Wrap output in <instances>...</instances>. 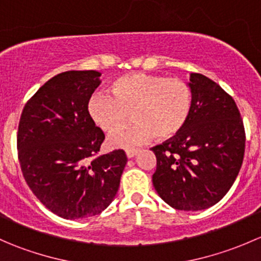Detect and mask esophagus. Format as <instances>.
<instances>
[{
    "mask_svg": "<svg viewBox=\"0 0 261 261\" xmlns=\"http://www.w3.org/2000/svg\"><path fill=\"white\" fill-rule=\"evenodd\" d=\"M136 154H138V150H136V149L126 150V156H127V158H134Z\"/></svg>",
    "mask_w": 261,
    "mask_h": 261,
    "instance_id": "obj_1",
    "label": "esophagus"
}]
</instances>
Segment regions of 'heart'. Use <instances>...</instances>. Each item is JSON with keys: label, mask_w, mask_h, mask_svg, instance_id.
Masks as SVG:
<instances>
[{"label": "heart", "mask_w": 261, "mask_h": 261, "mask_svg": "<svg viewBox=\"0 0 261 261\" xmlns=\"http://www.w3.org/2000/svg\"><path fill=\"white\" fill-rule=\"evenodd\" d=\"M110 93L94 94L88 112L106 133L117 130L132 114L133 122L110 136L114 147H134L152 136L169 140L183 130L192 111L191 88L178 78L130 73L116 78Z\"/></svg>", "instance_id": "heart-1"}]
</instances>
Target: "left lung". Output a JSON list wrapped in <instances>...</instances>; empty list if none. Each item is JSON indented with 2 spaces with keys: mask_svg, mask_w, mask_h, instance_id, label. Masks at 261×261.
Instances as JSON below:
<instances>
[{
  "mask_svg": "<svg viewBox=\"0 0 261 261\" xmlns=\"http://www.w3.org/2000/svg\"><path fill=\"white\" fill-rule=\"evenodd\" d=\"M192 111L183 130L162 145L152 184L160 198L180 211H201L223 198L240 172L245 130L232 97L198 73L189 74Z\"/></svg>",
  "mask_w": 261,
  "mask_h": 261,
  "instance_id": "left-lung-1",
  "label": "left lung"
}]
</instances>
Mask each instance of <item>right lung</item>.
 <instances>
[{
	"mask_svg": "<svg viewBox=\"0 0 261 261\" xmlns=\"http://www.w3.org/2000/svg\"><path fill=\"white\" fill-rule=\"evenodd\" d=\"M96 70L60 73L39 88L21 114V170L36 198L65 220L99 215L117 194L127 158L123 150L94 158L105 140L88 112L101 83Z\"/></svg>",
	"mask_w": 261,
	"mask_h": 261,
	"instance_id": "1",
	"label": "right lung"
}]
</instances>
